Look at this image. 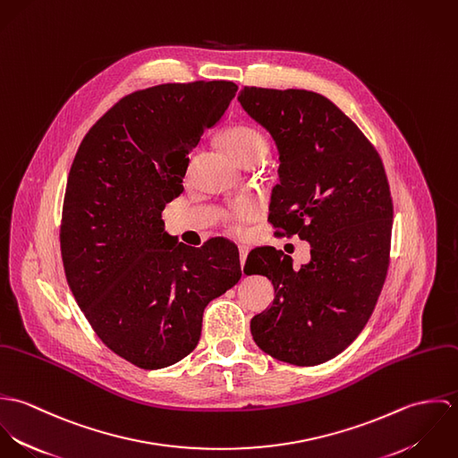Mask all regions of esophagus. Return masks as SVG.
Returning a JSON list of instances; mask_svg holds the SVG:
<instances>
[{
	"mask_svg": "<svg viewBox=\"0 0 458 458\" xmlns=\"http://www.w3.org/2000/svg\"><path fill=\"white\" fill-rule=\"evenodd\" d=\"M247 256H249V247L242 245V247H240V262H242V267L245 266V261H247Z\"/></svg>",
	"mask_w": 458,
	"mask_h": 458,
	"instance_id": "34e87169",
	"label": "esophagus"
}]
</instances>
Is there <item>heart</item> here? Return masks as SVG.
I'll list each match as a JSON object with an SVG mask.
<instances>
[{
	"label": "heart",
	"mask_w": 458,
	"mask_h": 458,
	"mask_svg": "<svg viewBox=\"0 0 458 458\" xmlns=\"http://www.w3.org/2000/svg\"><path fill=\"white\" fill-rule=\"evenodd\" d=\"M222 144L227 153L243 165H254L267 153V140L258 127L249 123H236L222 131ZM254 209L250 206H236L227 213L229 227L240 233L247 220H250Z\"/></svg>",
	"instance_id": "heart-1"
}]
</instances>
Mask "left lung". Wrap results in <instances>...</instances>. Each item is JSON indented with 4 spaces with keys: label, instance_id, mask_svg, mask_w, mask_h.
<instances>
[{
    "label": "left lung",
    "instance_id": "obj_1",
    "mask_svg": "<svg viewBox=\"0 0 458 458\" xmlns=\"http://www.w3.org/2000/svg\"><path fill=\"white\" fill-rule=\"evenodd\" d=\"M238 100L280 153L267 222L275 236L309 242L312 258L294 269L273 247L249 254L247 273L275 287L250 331L280 361L319 365L361 333L385 285L393 225L386 171L363 131L319 93L245 86Z\"/></svg>",
    "mask_w": 458,
    "mask_h": 458
}]
</instances>
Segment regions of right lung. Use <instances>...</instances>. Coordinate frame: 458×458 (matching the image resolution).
Listing matches in <instances>:
<instances>
[{
    "label": "right lung",
    "instance_id": "1",
    "mask_svg": "<svg viewBox=\"0 0 458 458\" xmlns=\"http://www.w3.org/2000/svg\"><path fill=\"white\" fill-rule=\"evenodd\" d=\"M238 86L167 82L116 102L84 135L60 227L66 282L97 336L131 365L169 367L196 349L206 305L242 278L225 238L194 249L164 229L189 153Z\"/></svg>",
    "mask_w": 458,
    "mask_h": 458
}]
</instances>
